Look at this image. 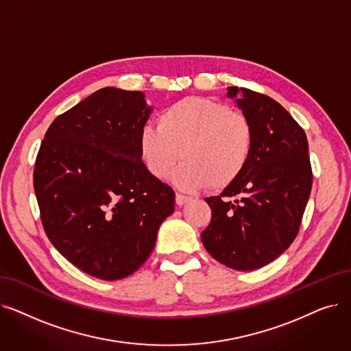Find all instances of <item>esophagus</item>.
Instances as JSON below:
<instances>
[{
	"label": "esophagus",
	"mask_w": 351,
	"mask_h": 351,
	"mask_svg": "<svg viewBox=\"0 0 351 351\" xmlns=\"http://www.w3.org/2000/svg\"><path fill=\"white\" fill-rule=\"evenodd\" d=\"M176 205L178 206H182L184 204H186L188 201H191V197L186 196V195H182V193H176Z\"/></svg>",
	"instance_id": "obj_1"
}]
</instances>
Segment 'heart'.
<instances>
[{"mask_svg": "<svg viewBox=\"0 0 351 351\" xmlns=\"http://www.w3.org/2000/svg\"><path fill=\"white\" fill-rule=\"evenodd\" d=\"M255 133L241 110L206 97L189 96L165 108L158 128L145 126L139 152L147 171L158 179L175 173L176 185L193 191L208 185L222 191L245 171L252 155Z\"/></svg>", "mask_w": 351, "mask_h": 351, "instance_id": "b5f03b06", "label": "heart"}]
</instances>
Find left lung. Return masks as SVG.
Returning a JSON list of instances; mask_svg holds the SVG:
<instances>
[{
	"label": "left lung",
	"mask_w": 351,
	"mask_h": 351,
	"mask_svg": "<svg viewBox=\"0 0 351 351\" xmlns=\"http://www.w3.org/2000/svg\"><path fill=\"white\" fill-rule=\"evenodd\" d=\"M254 126L245 171L219 196L205 197L212 219L201 234L205 250L238 271L261 268L278 258L298 235L313 171L304 129L274 99L245 87L228 96Z\"/></svg>",
	"instance_id": "1"
}]
</instances>
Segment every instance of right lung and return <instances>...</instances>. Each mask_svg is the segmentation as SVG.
<instances>
[{
    "instance_id": "add662e5",
    "label": "right lung",
    "mask_w": 351,
    "mask_h": 351,
    "mask_svg": "<svg viewBox=\"0 0 351 351\" xmlns=\"http://www.w3.org/2000/svg\"><path fill=\"white\" fill-rule=\"evenodd\" d=\"M141 91L104 87L54 119L34 166L45 235L83 272L106 281L141 268L175 192L139 152L150 109Z\"/></svg>"
}]
</instances>
